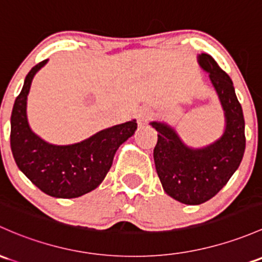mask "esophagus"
I'll return each mask as SVG.
<instances>
[{
	"mask_svg": "<svg viewBox=\"0 0 262 262\" xmlns=\"http://www.w3.org/2000/svg\"><path fill=\"white\" fill-rule=\"evenodd\" d=\"M152 115H153V113H152V110H150V108H147V106H145V108L139 109L138 114H137V119H138L139 125H143V124L147 123L148 120L152 118Z\"/></svg>",
	"mask_w": 262,
	"mask_h": 262,
	"instance_id": "esophagus-1",
	"label": "esophagus"
}]
</instances>
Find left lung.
Masks as SVG:
<instances>
[{
    "label": "left lung",
    "mask_w": 262,
    "mask_h": 262,
    "mask_svg": "<svg viewBox=\"0 0 262 262\" xmlns=\"http://www.w3.org/2000/svg\"><path fill=\"white\" fill-rule=\"evenodd\" d=\"M198 64L210 74L225 112L221 138L203 148L184 144L166 123L152 122L158 132L153 157L164 192L184 205H201L216 196L240 166L245 153V119L230 76L208 54L198 55Z\"/></svg>",
    "instance_id": "8db88e82"
}]
</instances>
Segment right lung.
I'll return each instance as SVG.
<instances>
[{"label": "right lung", "mask_w": 262, "mask_h": 262, "mask_svg": "<svg viewBox=\"0 0 262 262\" xmlns=\"http://www.w3.org/2000/svg\"><path fill=\"white\" fill-rule=\"evenodd\" d=\"M48 62H38L26 75L11 114V150L20 170L43 193L75 198L89 193L105 178L118 148L137 130L130 120L103 129L90 138L69 145L45 142L30 128L27 95L35 74Z\"/></svg>", "instance_id": "1"}]
</instances>
